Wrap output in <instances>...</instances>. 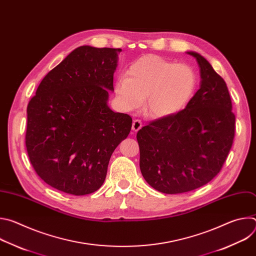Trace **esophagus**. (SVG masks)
Segmentation results:
<instances>
[{"label": "esophagus", "mask_w": 256, "mask_h": 256, "mask_svg": "<svg viewBox=\"0 0 256 256\" xmlns=\"http://www.w3.org/2000/svg\"><path fill=\"white\" fill-rule=\"evenodd\" d=\"M142 122L140 120H134V122H132V130L136 132H138L140 128H142Z\"/></svg>", "instance_id": "obj_1"}]
</instances>
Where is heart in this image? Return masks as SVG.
I'll list each match as a JSON object with an SVG mask.
<instances>
[{"mask_svg":"<svg viewBox=\"0 0 256 256\" xmlns=\"http://www.w3.org/2000/svg\"><path fill=\"white\" fill-rule=\"evenodd\" d=\"M196 84V75L190 66L149 54L134 62L126 77L116 80L114 93L126 112L138 110L144 100V112L150 118H167L184 110Z\"/></svg>","mask_w":256,"mask_h":256,"instance_id":"obj_1","label":"heart"}]
</instances>
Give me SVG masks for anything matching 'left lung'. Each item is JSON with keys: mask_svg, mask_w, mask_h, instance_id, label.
<instances>
[{"mask_svg": "<svg viewBox=\"0 0 256 256\" xmlns=\"http://www.w3.org/2000/svg\"><path fill=\"white\" fill-rule=\"evenodd\" d=\"M200 66V89L174 116L136 134L142 177L156 190L182 194L198 188L220 172L232 147L235 116L223 78L200 54L188 52Z\"/></svg>", "mask_w": 256, "mask_h": 256, "instance_id": "1", "label": "left lung"}]
</instances>
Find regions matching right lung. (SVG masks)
<instances>
[{"label":"right lung","mask_w":256,"mask_h":256,"mask_svg":"<svg viewBox=\"0 0 256 256\" xmlns=\"http://www.w3.org/2000/svg\"><path fill=\"white\" fill-rule=\"evenodd\" d=\"M120 48L82 46L44 78L27 106L26 148L38 176L74 196L101 188L132 118L108 106Z\"/></svg>","instance_id":"right-lung-1"}]
</instances>
